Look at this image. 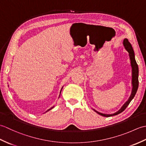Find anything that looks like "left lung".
<instances>
[{
	"label": "left lung",
	"mask_w": 146,
	"mask_h": 146,
	"mask_svg": "<svg viewBox=\"0 0 146 146\" xmlns=\"http://www.w3.org/2000/svg\"><path fill=\"white\" fill-rule=\"evenodd\" d=\"M123 46H124L125 48L126 49V50L129 53V57H130V60H131V66L132 68V92L131 97H130L128 101L126 103L123 105V107L121 108L116 113H115L113 114H104V113H102L98 112V111L94 110L97 113H98L99 115H102L104 117H108L110 116L116 115L119 114L121 112H122L123 110H125L127 107L129 105L130 102H131L132 99L134 98V96L135 95L136 92H137V89H138V86H139V79H138L139 68H138V65H137V63H136V61L135 60V55H134V50H133V48H132V46L131 44L129 42L127 39H124V40H123Z\"/></svg>",
	"instance_id": "obj_1"
}]
</instances>
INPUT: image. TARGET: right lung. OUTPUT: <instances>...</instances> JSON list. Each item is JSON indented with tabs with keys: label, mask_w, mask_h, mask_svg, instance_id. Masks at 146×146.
<instances>
[{
	"label": "right lung",
	"mask_w": 146,
	"mask_h": 146,
	"mask_svg": "<svg viewBox=\"0 0 146 146\" xmlns=\"http://www.w3.org/2000/svg\"><path fill=\"white\" fill-rule=\"evenodd\" d=\"M60 93H61V92H60ZM52 108H49V110H48V111H49V110H50L51 109H52Z\"/></svg>",
	"instance_id": "right-lung-1"
}]
</instances>
